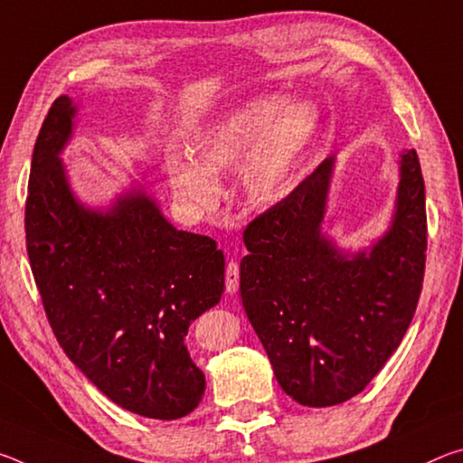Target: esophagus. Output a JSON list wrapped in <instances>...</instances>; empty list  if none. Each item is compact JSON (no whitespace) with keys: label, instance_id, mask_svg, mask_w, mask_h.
Segmentation results:
<instances>
[{"label":"esophagus","instance_id":"obj_1","mask_svg":"<svg viewBox=\"0 0 463 463\" xmlns=\"http://www.w3.org/2000/svg\"><path fill=\"white\" fill-rule=\"evenodd\" d=\"M224 284H226V292L237 294V289H239V263L237 261L226 263Z\"/></svg>","mask_w":463,"mask_h":463}]
</instances>
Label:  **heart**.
Returning <instances> with one entry per match:
<instances>
[{"instance_id": "obj_1", "label": "heart", "mask_w": 463, "mask_h": 463, "mask_svg": "<svg viewBox=\"0 0 463 463\" xmlns=\"http://www.w3.org/2000/svg\"><path fill=\"white\" fill-rule=\"evenodd\" d=\"M320 132V112L286 93H261L232 108L195 140L198 161L174 155L167 161L174 192L194 208L213 206L216 175L241 167L242 192L255 206H276L300 184Z\"/></svg>"}]
</instances>
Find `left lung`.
Wrapping results in <instances>:
<instances>
[{
  "mask_svg": "<svg viewBox=\"0 0 463 463\" xmlns=\"http://www.w3.org/2000/svg\"><path fill=\"white\" fill-rule=\"evenodd\" d=\"M335 159L328 156L242 239L241 298L279 386L304 406L359 394L394 354L425 276V182L414 148L402 153L396 213L370 250L343 253L320 222Z\"/></svg>",
  "mask_w": 463,
  "mask_h": 463,
  "instance_id": "1",
  "label": "left lung"
}]
</instances>
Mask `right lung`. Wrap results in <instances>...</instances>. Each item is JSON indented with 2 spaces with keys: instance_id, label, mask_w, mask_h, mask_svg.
<instances>
[{
  "instance_id": "right-lung-1",
  "label": "right lung",
  "mask_w": 463,
  "mask_h": 463,
  "mask_svg": "<svg viewBox=\"0 0 463 463\" xmlns=\"http://www.w3.org/2000/svg\"><path fill=\"white\" fill-rule=\"evenodd\" d=\"M77 108L61 96L38 132L26 198V249L46 318L93 386L140 417L174 420L200 404L192 320L224 292L216 241L177 231L145 190L106 213L77 202L59 155Z\"/></svg>"
}]
</instances>
